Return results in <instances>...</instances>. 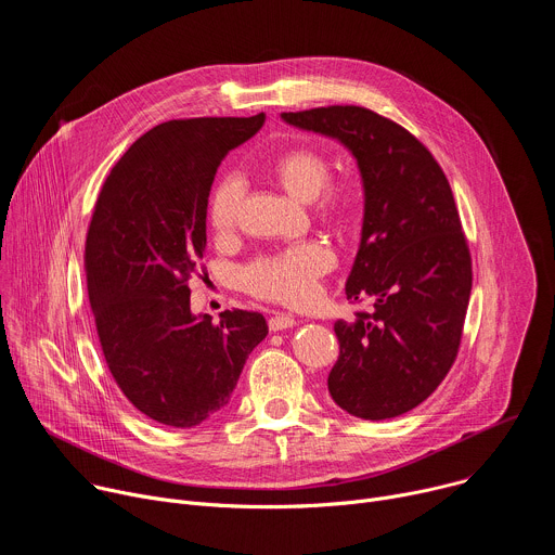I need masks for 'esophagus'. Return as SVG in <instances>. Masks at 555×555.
Segmentation results:
<instances>
[{
	"instance_id": "obj_1",
	"label": "esophagus",
	"mask_w": 555,
	"mask_h": 555,
	"mask_svg": "<svg viewBox=\"0 0 555 555\" xmlns=\"http://www.w3.org/2000/svg\"><path fill=\"white\" fill-rule=\"evenodd\" d=\"M268 325H270V332H283V330L294 327L296 319H294V315H289V313H276V315H272V319L268 321Z\"/></svg>"
}]
</instances>
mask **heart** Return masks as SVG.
Wrapping results in <instances>:
<instances>
[{"instance_id":"b5f03b06","label":"heart","mask_w":555,"mask_h":555,"mask_svg":"<svg viewBox=\"0 0 555 555\" xmlns=\"http://www.w3.org/2000/svg\"><path fill=\"white\" fill-rule=\"evenodd\" d=\"M330 163L321 153L298 149L281 155L274 165L279 184L294 197L309 202L319 197L325 215H345L351 206V191L345 186L322 189L330 180ZM324 193L321 194L320 191ZM246 184L240 176L223 178L210 197L208 219L215 232L228 234L236 225ZM334 268V253L323 242H302L283 253L261 257L244 270L246 287L285 305H307L319 296V279Z\"/></svg>"}]
</instances>
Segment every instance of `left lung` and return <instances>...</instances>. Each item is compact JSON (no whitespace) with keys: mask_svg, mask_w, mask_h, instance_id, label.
<instances>
[{"mask_svg":"<svg viewBox=\"0 0 555 555\" xmlns=\"http://www.w3.org/2000/svg\"><path fill=\"white\" fill-rule=\"evenodd\" d=\"M302 131L351 151L364 189L360 248L347 298L369 296L334 332L340 356L327 386L360 420H390L420 406L448 375L472 289V259L450 184L433 153L371 109L332 105L283 112Z\"/></svg>","mask_w":555,"mask_h":555,"instance_id":"obj_1","label":"left lung"}]
</instances>
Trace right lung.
Segmentation results:
<instances>
[{"label": "right lung", "mask_w": 555, "mask_h": 555, "mask_svg": "<svg viewBox=\"0 0 555 555\" xmlns=\"http://www.w3.org/2000/svg\"><path fill=\"white\" fill-rule=\"evenodd\" d=\"M266 114L169 120L140 135L107 176L86 242L88 294L107 366L146 417L193 428L221 411L253 349L259 311H191L217 167Z\"/></svg>", "instance_id": "1"}]
</instances>
